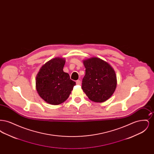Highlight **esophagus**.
<instances>
[{
  "mask_svg": "<svg viewBox=\"0 0 154 154\" xmlns=\"http://www.w3.org/2000/svg\"><path fill=\"white\" fill-rule=\"evenodd\" d=\"M76 84L77 85H81V81L79 80L76 81Z\"/></svg>",
  "mask_w": 154,
  "mask_h": 154,
  "instance_id": "esophagus-1",
  "label": "esophagus"
}]
</instances>
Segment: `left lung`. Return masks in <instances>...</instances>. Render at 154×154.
I'll return each instance as SVG.
<instances>
[{
    "instance_id": "1",
    "label": "left lung",
    "mask_w": 154,
    "mask_h": 154,
    "mask_svg": "<svg viewBox=\"0 0 154 154\" xmlns=\"http://www.w3.org/2000/svg\"><path fill=\"white\" fill-rule=\"evenodd\" d=\"M85 75L82 89L88 98L95 102L109 99L117 87V77L114 69L106 62L98 58L84 60Z\"/></svg>"
}]
</instances>
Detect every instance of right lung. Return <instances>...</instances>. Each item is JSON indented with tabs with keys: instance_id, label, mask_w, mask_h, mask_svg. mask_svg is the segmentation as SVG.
Returning <instances> with one entry per match:
<instances>
[{
	"instance_id": "right-lung-1",
	"label": "right lung",
	"mask_w": 154,
	"mask_h": 154,
	"mask_svg": "<svg viewBox=\"0 0 154 154\" xmlns=\"http://www.w3.org/2000/svg\"><path fill=\"white\" fill-rule=\"evenodd\" d=\"M65 63L64 59H52L42 67L37 75V91L49 104L58 105L64 102L75 85V82L63 70Z\"/></svg>"
}]
</instances>
